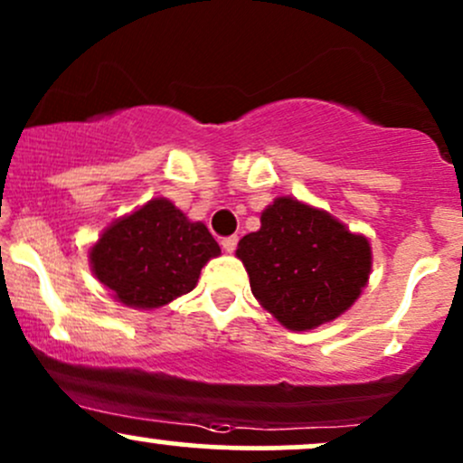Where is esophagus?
Segmentation results:
<instances>
[{
  "label": "esophagus",
  "mask_w": 463,
  "mask_h": 463,
  "mask_svg": "<svg viewBox=\"0 0 463 463\" xmlns=\"http://www.w3.org/2000/svg\"><path fill=\"white\" fill-rule=\"evenodd\" d=\"M237 241H239V239H237L235 235H232V237H224V239H222V248H224V252H228V254H231V252H235V248H237Z\"/></svg>",
  "instance_id": "1"
}]
</instances>
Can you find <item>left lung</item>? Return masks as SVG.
<instances>
[{"label":"left lung","mask_w":463,"mask_h":463,"mask_svg":"<svg viewBox=\"0 0 463 463\" xmlns=\"http://www.w3.org/2000/svg\"><path fill=\"white\" fill-rule=\"evenodd\" d=\"M235 254L254 298L289 331H311L346 313L372 272L368 237L289 195L265 206L261 228Z\"/></svg>","instance_id":"obj_1"}]
</instances>
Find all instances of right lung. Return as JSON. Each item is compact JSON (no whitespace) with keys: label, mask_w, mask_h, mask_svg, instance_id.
<instances>
[{"label":"right lung","mask_w":463,"mask_h":463,"mask_svg":"<svg viewBox=\"0 0 463 463\" xmlns=\"http://www.w3.org/2000/svg\"><path fill=\"white\" fill-rule=\"evenodd\" d=\"M222 250L202 222L167 198H152L106 226L89 248L95 279L130 309H161L198 285Z\"/></svg>","instance_id":"right-lung-1"}]
</instances>
